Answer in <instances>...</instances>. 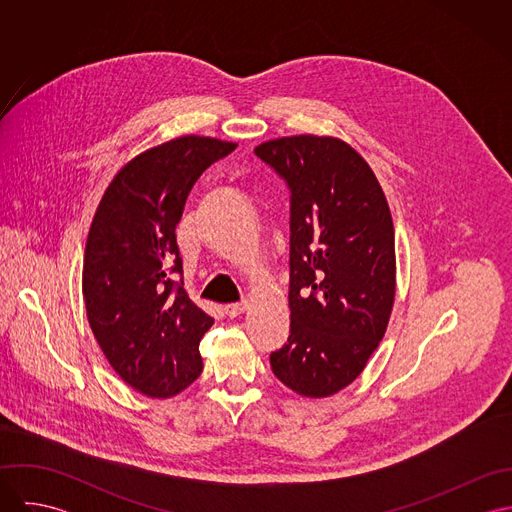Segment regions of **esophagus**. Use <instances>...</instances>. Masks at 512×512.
<instances>
[{
	"label": "esophagus",
	"instance_id": "obj_1",
	"mask_svg": "<svg viewBox=\"0 0 512 512\" xmlns=\"http://www.w3.org/2000/svg\"><path fill=\"white\" fill-rule=\"evenodd\" d=\"M246 307H248V301H246V299H244V301H236V303H228V305H224V313H226L228 317H236V315L244 313Z\"/></svg>",
	"mask_w": 512,
	"mask_h": 512
}]
</instances>
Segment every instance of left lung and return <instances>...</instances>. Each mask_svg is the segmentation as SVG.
<instances>
[{"mask_svg":"<svg viewBox=\"0 0 512 512\" xmlns=\"http://www.w3.org/2000/svg\"><path fill=\"white\" fill-rule=\"evenodd\" d=\"M254 153L292 191V323L270 365L295 394L327 398L365 370L390 321L396 250L388 201L363 155L339 138H278Z\"/></svg>","mask_w":512,"mask_h":512,"instance_id":"left-lung-1","label":"left lung"}]
</instances>
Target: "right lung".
<instances>
[{
	"label": "right lung",
	"mask_w": 512,
	"mask_h": 512,
	"mask_svg": "<svg viewBox=\"0 0 512 512\" xmlns=\"http://www.w3.org/2000/svg\"><path fill=\"white\" fill-rule=\"evenodd\" d=\"M234 147L181 136L142 151L114 175L90 224L86 317L116 374L147 398H171L203 370L199 343L215 319L175 282V226L195 181Z\"/></svg>",
	"instance_id": "add662e5"
}]
</instances>
